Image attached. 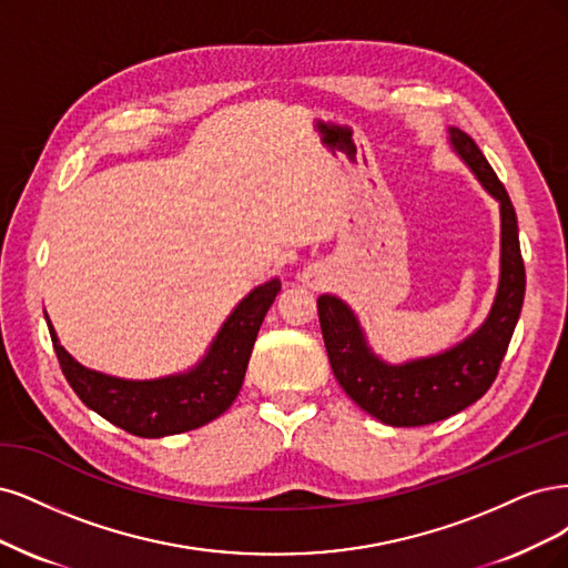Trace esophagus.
<instances>
[{
  "label": "esophagus",
  "mask_w": 568,
  "mask_h": 568,
  "mask_svg": "<svg viewBox=\"0 0 568 568\" xmlns=\"http://www.w3.org/2000/svg\"><path fill=\"white\" fill-rule=\"evenodd\" d=\"M302 283H304L306 287L318 290V287H323V285L327 283V276H325V273H323L318 266H308V268L302 273Z\"/></svg>",
  "instance_id": "obj_1"
}]
</instances>
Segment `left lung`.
Listing matches in <instances>:
<instances>
[{
	"label": "left lung",
	"instance_id": "obj_1",
	"mask_svg": "<svg viewBox=\"0 0 568 568\" xmlns=\"http://www.w3.org/2000/svg\"><path fill=\"white\" fill-rule=\"evenodd\" d=\"M448 143L500 207V278L484 323L444 352L389 363L375 354L349 304L337 295L318 297L321 331L339 387L361 410L392 427L432 425L479 400L498 375L524 304L526 273L511 200L471 136L448 126Z\"/></svg>",
	"mask_w": 568,
	"mask_h": 568
}]
</instances>
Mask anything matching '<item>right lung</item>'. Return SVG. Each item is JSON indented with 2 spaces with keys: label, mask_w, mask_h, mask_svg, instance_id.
Instances as JSON below:
<instances>
[{
  "label": "right lung",
  "mask_w": 568,
  "mask_h": 568,
  "mask_svg": "<svg viewBox=\"0 0 568 568\" xmlns=\"http://www.w3.org/2000/svg\"><path fill=\"white\" fill-rule=\"evenodd\" d=\"M281 281L262 283L235 304L205 356L184 373L155 379H126L91 371L72 358L47 318L61 371L82 404L108 423L143 438H162L203 427L231 408L243 387L254 339Z\"/></svg>",
  "instance_id": "1"
}]
</instances>
